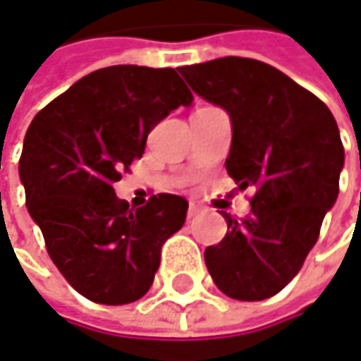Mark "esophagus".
I'll list each match as a JSON object with an SVG mask.
<instances>
[{"label": "esophagus", "mask_w": 361, "mask_h": 361, "mask_svg": "<svg viewBox=\"0 0 361 361\" xmlns=\"http://www.w3.org/2000/svg\"><path fill=\"white\" fill-rule=\"evenodd\" d=\"M198 214H200V207H196V204H190L188 207V219H194Z\"/></svg>", "instance_id": "obj_1"}]
</instances>
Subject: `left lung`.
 Here are the masks:
<instances>
[{
  "label": "left lung",
  "mask_w": 361,
  "mask_h": 361,
  "mask_svg": "<svg viewBox=\"0 0 361 361\" xmlns=\"http://www.w3.org/2000/svg\"><path fill=\"white\" fill-rule=\"evenodd\" d=\"M192 90L231 119L227 173L254 188L252 214L223 213L227 233L204 250L214 285L260 302L295 277L339 194L345 150L329 107L277 68L221 57L180 68Z\"/></svg>",
  "instance_id": "8db88e82"
}]
</instances>
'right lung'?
<instances>
[{
  "label": "right lung",
  "mask_w": 361,
  "mask_h": 361,
  "mask_svg": "<svg viewBox=\"0 0 361 361\" xmlns=\"http://www.w3.org/2000/svg\"><path fill=\"white\" fill-rule=\"evenodd\" d=\"M192 101L173 68L109 66L72 84L28 126L18 165L26 209L53 264L86 300L121 306L150 289L188 200L159 194L132 209L114 183L142 157L148 132Z\"/></svg>",
  "instance_id": "add662e5"
}]
</instances>
